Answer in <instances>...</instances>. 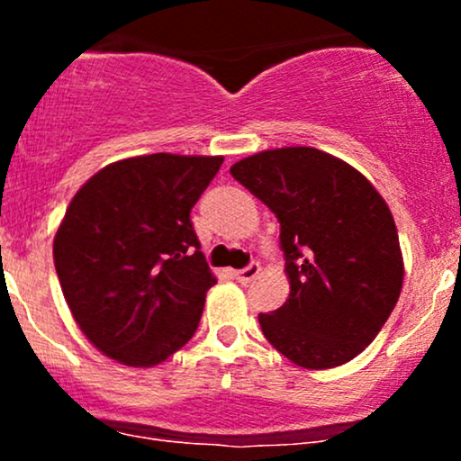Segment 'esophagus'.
Returning <instances> with one entry per match:
<instances>
[{"label": "esophagus", "instance_id": "esophagus-1", "mask_svg": "<svg viewBox=\"0 0 461 461\" xmlns=\"http://www.w3.org/2000/svg\"><path fill=\"white\" fill-rule=\"evenodd\" d=\"M258 275H260V264L251 262L247 268H240V271H236L234 277L240 284H249V282H253V279H256Z\"/></svg>", "mask_w": 461, "mask_h": 461}]
</instances>
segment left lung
Instances as JSON below:
<instances>
[{
  "label": "left lung",
  "mask_w": 461,
  "mask_h": 461,
  "mask_svg": "<svg viewBox=\"0 0 461 461\" xmlns=\"http://www.w3.org/2000/svg\"><path fill=\"white\" fill-rule=\"evenodd\" d=\"M277 216L290 294L260 314L267 340L301 368H333L366 348L403 285L399 234L362 173L314 147L260 151L230 168Z\"/></svg>",
  "instance_id": "left-lung-1"
}]
</instances>
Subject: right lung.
I'll list each match as a JSON object with an SVG mask.
<instances>
[{
  "label": "right lung",
  "mask_w": 461,
  "mask_h": 461,
  "mask_svg": "<svg viewBox=\"0 0 461 461\" xmlns=\"http://www.w3.org/2000/svg\"><path fill=\"white\" fill-rule=\"evenodd\" d=\"M223 156L151 153L104 167L77 190L54 238L73 319L104 356L149 368L197 331L216 284L190 210Z\"/></svg>",
  "instance_id": "right-lung-1"
}]
</instances>
